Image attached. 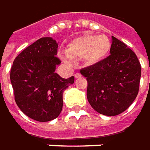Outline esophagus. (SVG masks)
<instances>
[{"instance_id":"34e87169","label":"esophagus","mask_w":150,"mask_h":150,"mask_svg":"<svg viewBox=\"0 0 150 150\" xmlns=\"http://www.w3.org/2000/svg\"><path fill=\"white\" fill-rule=\"evenodd\" d=\"M75 77L76 78V79H79V78L81 77V75H80V73H76V74L75 75Z\"/></svg>"}]
</instances>
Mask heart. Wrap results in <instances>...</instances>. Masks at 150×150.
I'll return each instance as SVG.
<instances>
[{
	"label": "heart",
	"instance_id": "obj_1",
	"mask_svg": "<svg viewBox=\"0 0 150 150\" xmlns=\"http://www.w3.org/2000/svg\"><path fill=\"white\" fill-rule=\"evenodd\" d=\"M111 50L110 39L104 35L86 34L71 40L65 49L69 58H82L88 66L99 65L109 56Z\"/></svg>",
	"mask_w": 150,
	"mask_h": 150
}]
</instances>
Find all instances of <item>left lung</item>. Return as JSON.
I'll use <instances>...</instances> for the list:
<instances>
[{
    "label": "left lung",
    "instance_id": "left-lung-1",
    "mask_svg": "<svg viewBox=\"0 0 150 150\" xmlns=\"http://www.w3.org/2000/svg\"><path fill=\"white\" fill-rule=\"evenodd\" d=\"M88 82L87 99L101 115L115 116L126 110L135 100L141 65L135 53L112 36L110 55L99 65L80 70Z\"/></svg>",
    "mask_w": 150,
    "mask_h": 150
}]
</instances>
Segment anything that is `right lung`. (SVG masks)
<instances>
[{
    "label": "right lung",
    "instance_id": "add662e5",
    "mask_svg": "<svg viewBox=\"0 0 150 150\" xmlns=\"http://www.w3.org/2000/svg\"><path fill=\"white\" fill-rule=\"evenodd\" d=\"M57 48L52 37H42L16 56L11 70L16 103L36 121H50L59 116L63 92L75 81L74 76L64 79L55 73L60 64Z\"/></svg>",
    "mask_w": 150,
    "mask_h": 150
}]
</instances>
